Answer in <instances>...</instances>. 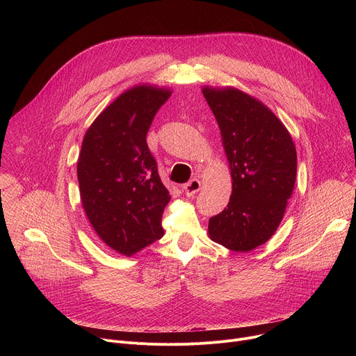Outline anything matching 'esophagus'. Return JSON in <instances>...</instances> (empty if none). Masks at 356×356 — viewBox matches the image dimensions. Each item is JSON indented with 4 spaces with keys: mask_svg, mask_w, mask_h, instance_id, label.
<instances>
[{
    "mask_svg": "<svg viewBox=\"0 0 356 356\" xmlns=\"http://www.w3.org/2000/svg\"><path fill=\"white\" fill-rule=\"evenodd\" d=\"M200 188H201V181H200L198 179H191L188 183H186V184L183 186V191H184V194H186L187 197L194 195Z\"/></svg>",
    "mask_w": 356,
    "mask_h": 356,
    "instance_id": "1",
    "label": "esophagus"
}]
</instances>
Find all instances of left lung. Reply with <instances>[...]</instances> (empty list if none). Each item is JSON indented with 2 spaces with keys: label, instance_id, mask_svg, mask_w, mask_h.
I'll use <instances>...</instances> for the list:
<instances>
[{
  "label": "left lung",
  "instance_id": "left-lung-1",
  "mask_svg": "<svg viewBox=\"0 0 356 356\" xmlns=\"http://www.w3.org/2000/svg\"><path fill=\"white\" fill-rule=\"evenodd\" d=\"M201 91L218 122L232 179L228 206L210 218L209 235L249 252L269 241L283 220L296 183V146L261 99L231 86Z\"/></svg>",
  "mask_w": 356,
  "mask_h": 356
}]
</instances>
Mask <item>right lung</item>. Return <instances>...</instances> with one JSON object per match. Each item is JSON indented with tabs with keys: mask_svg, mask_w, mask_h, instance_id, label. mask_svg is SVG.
<instances>
[{
	"mask_svg": "<svg viewBox=\"0 0 356 356\" xmlns=\"http://www.w3.org/2000/svg\"><path fill=\"white\" fill-rule=\"evenodd\" d=\"M169 87L138 84L121 92L88 127L77 161L84 213L107 246L132 257L163 236L170 194L146 143Z\"/></svg>",
	"mask_w": 356,
	"mask_h": 356,
	"instance_id": "1",
	"label": "right lung"
}]
</instances>
